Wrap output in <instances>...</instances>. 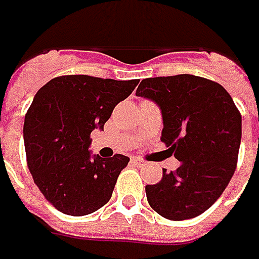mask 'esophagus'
<instances>
[{
    "mask_svg": "<svg viewBox=\"0 0 259 259\" xmlns=\"http://www.w3.org/2000/svg\"><path fill=\"white\" fill-rule=\"evenodd\" d=\"M131 161H133V164L140 165V167H141V165H144V161H143V160H140V158H137V157H135V158H133Z\"/></svg>",
    "mask_w": 259,
    "mask_h": 259,
    "instance_id": "34e87169",
    "label": "esophagus"
}]
</instances>
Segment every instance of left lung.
I'll use <instances>...</instances> for the list:
<instances>
[{
    "instance_id": "left-lung-1",
    "label": "left lung",
    "mask_w": 259,
    "mask_h": 259,
    "mask_svg": "<svg viewBox=\"0 0 259 259\" xmlns=\"http://www.w3.org/2000/svg\"><path fill=\"white\" fill-rule=\"evenodd\" d=\"M135 95L158 105L161 141L182 161L145 186L148 203L170 221L199 216L221 197L236 168L242 118L234 99L224 86L193 75L148 77Z\"/></svg>"
}]
</instances>
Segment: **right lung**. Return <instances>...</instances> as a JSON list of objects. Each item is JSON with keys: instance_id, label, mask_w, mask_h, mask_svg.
Returning <instances> with one entry per match:
<instances>
[{"instance_id": "1", "label": "right lung", "mask_w": 259, "mask_h": 259, "mask_svg": "<svg viewBox=\"0 0 259 259\" xmlns=\"http://www.w3.org/2000/svg\"><path fill=\"white\" fill-rule=\"evenodd\" d=\"M138 82L69 75L35 94L23 128L27 164L40 192L62 213L85 216L109 202L130 158L94 155L91 133L104 130L115 105Z\"/></svg>"}]
</instances>
